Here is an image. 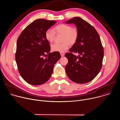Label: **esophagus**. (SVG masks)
Listing matches in <instances>:
<instances>
[{
    "instance_id": "esophagus-1",
    "label": "esophagus",
    "mask_w": 120,
    "mask_h": 120,
    "mask_svg": "<svg viewBox=\"0 0 120 120\" xmlns=\"http://www.w3.org/2000/svg\"><path fill=\"white\" fill-rule=\"evenodd\" d=\"M60 55H61V56L62 57V56H64V53H63V52H61V53H60Z\"/></svg>"
}]
</instances>
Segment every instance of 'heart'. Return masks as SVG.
I'll return each mask as SVG.
<instances>
[{
  "mask_svg": "<svg viewBox=\"0 0 120 120\" xmlns=\"http://www.w3.org/2000/svg\"><path fill=\"white\" fill-rule=\"evenodd\" d=\"M54 30L57 34H63L62 41L61 44L55 43L51 45V49L55 52H64L68 49L70 44H75L77 41L79 33L78 29L66 24H60L54 27ZM45 38L49 42L54 41L55 38V32L52 30L48 29L46 30L45 34Z\"/></svg>",
  "mask_w": 120,
  "mask_h": 120,
  "instance_id": "heart-1",
  "label": "heart"
}]
</instances>
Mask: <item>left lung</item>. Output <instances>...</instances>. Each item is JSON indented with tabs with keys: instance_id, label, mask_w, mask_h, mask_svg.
Instances as JSON below:
<instances>
[{
	"instance_id": "obj_1",
	"label": "left lung",
	"mask_w": 120,
	"mask_h": 120,
	"mask_svg": "<svg viewBox=\"0 0 120 120\" xmlns=\"http://www.w3.org/2000/svg\"><path fill=\"white\" fill-rule=\"evenodd\" d=\"M66 24H74L78 30L76 42L65 54L68 63L65 69L72 81L85 83L93 80L102 67L104 52L101 39L95 29L79 17L68 20ZM79 54L78 56L72 53Z\"/></svg>"
}]
</instances>
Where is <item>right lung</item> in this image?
Masks as SVG:
<instances>
[{
	"label": "right lung",
	"instance_id": "obj_1",
	"mask_svg": "<svg viewBox=\"0 0 120 120\" xmlns=\"http://www.w3.org/2000/svg\"><path fill=\"white\" fill-rule=\"evenodd\" d=\"M56 23L38 19L30 24L21 33L16 43L15 55L18 70L29 84H42L51 77L54 64L61 58L59 52L50 53L49 43L45 34ZM48 54V56L43 58Z\"/></svg>",
	"mask_w": 120,
	"mask_h": 120
}]
</instances>
